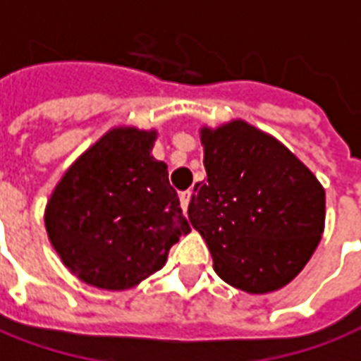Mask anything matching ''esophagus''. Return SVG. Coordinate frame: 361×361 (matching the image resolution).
I'll list each match as a JSON object with an SVG mask.
<instances>
[{"label":"esophagus","mask_w":361,"mask_h":361,"mask_svg":"<svg viewBox=\"0 0 361 361\" xmlns=\"http://www.w3.org/2000/svg\"><path fill=\"white\" fill-rule=\"evenodd\" d=\"M180 201H181V209L183 211H188V207H189V201H191V191H181L180 193Z\"/></svg>","instance_id":"1"}]
</instances>
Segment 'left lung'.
Listing matches in <instances>:
<instances>
[{
	"label": "left lung",
	"mask_w": 361,
	"mask_h": 361,
	"mask_svg": "<svg viewBox=\"0 0 361 361\" xmlns=\"http://www.w3.org/2000/svg\"><path fill=\"white\" fill-rule=\"evenodd\" d=\"M207 181L188 215L205 238L215 271L246 293L287 286L324 231V189L274 137L244 121L201 130Z\"/></svg>",
	"instance_id": "1"
}]
</instances>
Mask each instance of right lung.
<instances>
[{
	"label": "right lung",
	"mask_w": 361,
	"mask_h": 361,
	"mask_svg": "<svg viewBox=\"0 0 361 361\" xmlns=\"http://www.w3.org/2000/svg\"><path fill=\"white\" fill-rule=\"evenodd\" d=\"M156 133L113 128L64 173L47 205V233L72 274L121 291L162 268L189 233Z\"/></svg>",
	"instance_id": "add662e5"
}]
</instances>
